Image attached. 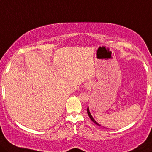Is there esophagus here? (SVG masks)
I'll return each mask as SVG.
<instances>
[{"label": "esophagus", "instance_id": "obj_1", "mask_svg": "<svg viewBox=\"0 0 152 152\" xmlns=\"http://www.w3.org/2000/svg\"><path fill=\"white\" fill-rule=\"evenodd\" d=\"M88 87H89V85H86V86H85V88H86V89H87Z\"/></svg>", "mask_w": 152, "mask_h": 152}]
</instances>
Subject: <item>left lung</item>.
<instances>
[{
    "label": "left lung",
    "instance_id": "left-lung-1",
    "mask_svg": "<svg viewBox=\"0 0 152 152\" xmlns=\"http://www.w3.org/2000/svg\"><path fill=\"white\" fill-rule=\"evenodd\" d=\"M87 114H88V115H89V117H90V119H91V121L94 122V123H95L96 124H97V125H98V126H100L99 125V124H98V123H97V122L95 121V119L93 118V117L91 116V113H90V112H89V107L87 108Z\"/></svg>",
    "mask_w": 152,
    "mask_h": 152
}]
</instances>
